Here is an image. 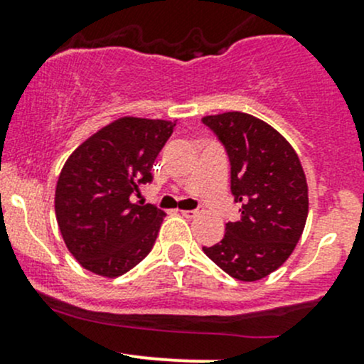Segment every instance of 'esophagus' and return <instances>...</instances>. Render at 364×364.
I'll return each mask as SVG.
<instances>
[{"mask_svg":"<svg viewBox=\"0 0 364 364\" xmlns=\"http://www.w3.org/2000/svg\"><path fill=\"white\" fill-rule=\"evenodd\" d=\"M181 215L185 216V218H196V216L199 215V211H196V209H183Z\"/></svg>","mask_w":364,"mask_h":364,"instance_id":"34e87169","label":"esophagus"}]
</instances>
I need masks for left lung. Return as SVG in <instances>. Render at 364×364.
Instances as JSON below:
<instances>
[{
    "label": "left lung",
    "instance_id": "left-lung-1",
    "mask_svg": "<svg viewBox=\"0 0 364 364\" xmlns=\"http://www.w3.org/2000/svg\"><path fill=\"white\" fill-rule=\"evenodd\" d=\"M230 159V190L240 218L203 250L241 282L277 271L294 252L308 216V185L296 149L271 124L247 112L204 116Z\"/></svg>",
    "mask_w": 364,
    "mask_h": 364
}]
</instances>
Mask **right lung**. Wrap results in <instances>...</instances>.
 <instances>
[{
	"mask_svg": "<svg viewBox=\"0 0 364 364\" xmlns=\"http://www.w3.org/2000/svg\"><path fill=\"white\" fill-rule=\"evenodd\" d=\"M174 121L123 116L95 132L68 156L54 196L60 232L84 269L116 278L155 245L165 213L130 196L153 179Z\"/></svg>",
	"mask_w": 364,
	"mask_h": 364,
	"instance_id": "right-lung-1",
	"label": "right lung"
}]
</instances>
